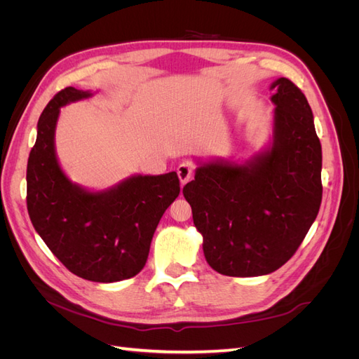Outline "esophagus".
<instances>
[{
	"label": "esophagus",
	"instance_id": "34e87169",
	"mask_svg": "<svg viewBox=\"0 0 359 359\" xmlns=\"http://www.w3.org/2000/svg\"><path fill=\"white\" fill-rule=\"evenodd\" d=\"M177 173H178L181 186H184V184H187L191 180L194 173V166L191 163H181V165L177 168Z\"/></svg>",
	"mask_w": 359,
	"mask_h": 359
}]
</instances>
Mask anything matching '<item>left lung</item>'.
<instances>
[{"label": "left lung", "instance_id": "left-lung-1", "mask_svg": "<svg viewBox=\"0 0 359 359\" xmlns=\"http://www.w3.org/2000/svg\"><path fill=\"white\" fill-rule=\"evenodd\" d=\"M273 133L245 161L194 158L182 189L206 262L223 276L274 273L297 252L322 202V147L311 107L289 79L269 86Z\"/></svg>", "mask_w": 359, "mask_h": 359}]
</instances>
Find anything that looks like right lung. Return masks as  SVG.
<instances>
[{
	"label": "right lung",
	"mask_w": 359,
	"mask_h": 359,
	"mask_svg": "<svg viewBox=\"0 0 359 359\" xmlns=\"http://www.w3.org/2000/svg\"><path fill=\"white\" fill-rule=\"evenodd\" d=\"M93 94L67 86L41 112L27 166V206L36 232L70 273L114 283L145 266L161 215L180 194V180L177 172L133 173L103 190L73 182L57 156V123L61 107Z\"/></svg>",
	"instance_id": "add662e5"
}]
</instances>
